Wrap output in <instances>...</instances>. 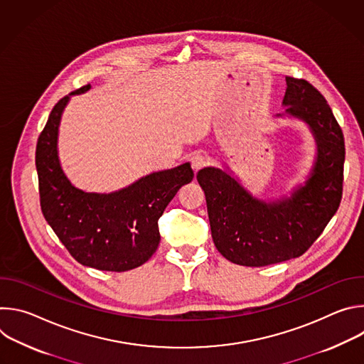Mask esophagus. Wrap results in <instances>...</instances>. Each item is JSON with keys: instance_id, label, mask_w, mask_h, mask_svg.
I'll return each instance as SVG.
<instances>
[{"instance_id": "obj_1", "label": "esophagus", "mask_w": 364, "mask_h": 364, "mask_svg": "<svg viewBox=\"0 0 364 364\" xmlns=\"http://www.w3.org/2000/svg\"><path fill=\"white\" fill-rule=\"evenodd\" d=\"M207 159L204 157L203 154H193L191 157H190V164H191V168L194 170V173H197L198 170H201V168H204L205 166H207Z\"/></svg>"}]
</instances>
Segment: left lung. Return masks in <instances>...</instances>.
<instances>
[{
  "instance_id": "8db88e82",
  "label": "left lung",
  "mask_w": 364,
  "mask_h": 364,
  "mask_svg": "<svg viewBox=\"0 0 364 364\" xmlns=\"http://www.w3.org/2000/svg\"><path fill=\"white\" fill-rule=\"evenodd\" d=\"M284 105L311 127L318 145L313 174L289 198L267 204L220 168L197 173L215 246L236 265L267 267L301 256L323 233L343 197L344 136L326 97L305 79L287 76Z\"/></svg>"
}]
</instances>
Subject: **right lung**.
Here are the masks:
<instances>
[{"label": "right lung", "instance_id": "add662e5", "mask_svg": "<svg viewBox=\"0 0 364 364\" xmlns=\"http://www.w3.org/2000/svg\"><path fill=\"white\" fill-rule=\"evenodd\" d=\"M90 85L73 90L83 93ZM69 96L51 109L36 146L41 212L76 261L99 271L134 269L157 250L159 219L194 173L188 163L152 173L112 193H85L70 184L58 157V129Z\"/></svg>", "mask_w": 364, "mask_h": 364}]
</instances>
